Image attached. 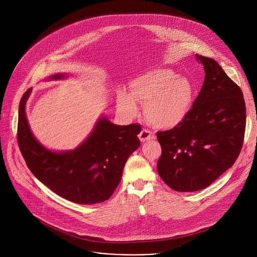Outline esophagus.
Wrapping results in <instances>:
<instances>
[{"label": "esophagus", "instance_id": "34e87169", "mask_svg": "<svg viewBox=\"0 0 257 257\" xmlns=\"http://www.w3.org/2000/svg\"><path fill=\"white\" fill-rule=\"evenodd\" d=\"M138 137H139L141 142H145V141H149L151 139H154L155 135L150 130H148V129H142L141 132L139 133Z\"/></svg>", "mask_w": 257, "mask_h": 257}]
</instances>
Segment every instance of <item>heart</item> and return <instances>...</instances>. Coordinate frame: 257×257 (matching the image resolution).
Returning <instances> with one entry per match:
<instances>
[{
	"label": "heart",
	"instance_id": "heart-1",
	"mask_svg": "<svg viewBox=\"0 0 257 257\" xmlns=\"http://www.w3.org/2000/svg\"><path fill=\"white\" fill-rule=\"evenodd\" d=\"M129 92L118 93V106L127 117L138 114L136 100L145 104L146 119L161 129H172L188 116L194 96L192 82L186 77H177L169 69L156 68L132 79Z\"/></svg>",
	"mask_w": 257,
	"mask_h": 257
}]
</instances>
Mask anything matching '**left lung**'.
<instances>
[{
	"instance_id": "obj_1",
	"label": "left lung",
	"mask_w": 257,
	"mask_h": 257,
	"mask_svg": "<svg viewBox=\"0 0 257 257\" xmlns=\"http://www.w3.org/2000/svg\"><path fill=\"white\" fill-rule=\"evenodd\" d=\"M205 77L186 119L157 133L162 146L158 172L175 191L209 186L236 162L243 144L246 106L240 87L218 63L196 55Z\"/></svg>"
}]
</instances>
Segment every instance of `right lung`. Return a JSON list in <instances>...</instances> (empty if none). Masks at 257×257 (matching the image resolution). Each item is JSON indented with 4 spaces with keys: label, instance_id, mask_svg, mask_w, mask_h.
I'll list each match as a JSON object with an SVG mask.
<instances>
[{
    "label": "right lung",
    "instance_id": "add662e5",
    "mask_svg": "<svg viewBox=\"0 0 257 257\" xmlns=\"http://www.w3.org/2000/svg\"><path fill=\"white\" fill-rule=\"evenodd\" d=\"M63 73L46 80L64 79ZM31 88L19 104L17 141L28 169L61 197L80 204L102 202L112 196L122 178L124 166L139 146L138 124L115 125L101 117L89 136L73 151L53 152L36 139L28 125L25 104Z\"/></svg>",
    "mask_w": 257,
    "mask_h": 257
}]
</instances>
